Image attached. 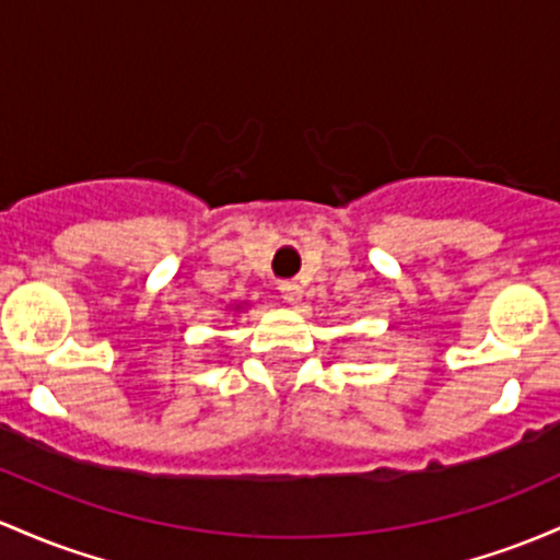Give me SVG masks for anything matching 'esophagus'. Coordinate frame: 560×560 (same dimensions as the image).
Masks as SVG:
<instances>
[{
  "mask_svg": "<svg viewBox=\"0 0 560 560\" xmlns=\"http://www.w3.org/2000/svg\"><path fill=\"white\" fill-rule=\"evenodd\" d=\"M279 292H281V298H284L287 303H292V305H298L300 298H303V287H300L298 281H281Z\"/></svg>",
  "mask_w": 560,
  "mask_h": 560,
  "instance_id": "obj_1",
  "label": "esophagus"
}]
</instances>
